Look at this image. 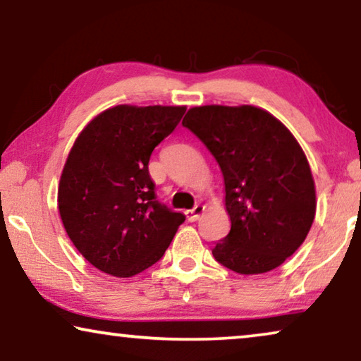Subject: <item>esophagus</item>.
<instances>
[{
	"label": "esophagus",
	"mask_w": 361,
	"mask_h": 361,
	"mask_svg": "<svg viewBox=\"0 0 361 361\" xmlns=\"http://www.w3.org/2000/svg\"><path fill=\"white\" fill-rule=\"evenodd\" d=\"M204 209L206 207L202 206V204H196L195 207H192V209H190V211H186L185 214H186V219L190 221V222H195V221H197L201 217V214L202 212H204Z\"/></svg>",
	"instance_id": "1"
}]
</instances>
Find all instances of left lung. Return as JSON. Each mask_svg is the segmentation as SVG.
Wrapping results in <instances>:
<instances>
[{
	"label": "left lung",
	"instance_id": "obj_1",
	"mask_svg": "<svg viewBox=\"0 0 361 361\" xmlns=\"http://www.w3.org/2000/svg\"><path fill=\"white\" fill-rule=\"evenodd\" d=\"M183 126L214 155L231 232L212 255L240 275L275 270L301 247L316 216V186L301 145L257 106H196Z\"/></svg>",
	"mask_w": 361,
	"mask_h": 361
}]
</instances>
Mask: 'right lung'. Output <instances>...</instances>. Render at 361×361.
I'll use <instances>...</instances> for the list:
<instances>
[{
  "label": "right lung",
  "mask_w": 361,
  "mask_h": 361,
  "mask_svg": "<svg viewBox=\"0 0 361 361\" xmlns=\"http://www.w3.org/2000/svg\"><path fill=\"white\" fill-rule=\"evenodd\" d=\"M186 106L119 104L85 126L65 161L59 212L70 240L98 270L130 278L164 257L185 222L155 200L152 152Z\"/></svg>",
  "instance_id": "add662e5"
}]
</instances>
